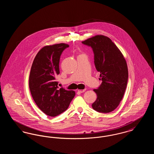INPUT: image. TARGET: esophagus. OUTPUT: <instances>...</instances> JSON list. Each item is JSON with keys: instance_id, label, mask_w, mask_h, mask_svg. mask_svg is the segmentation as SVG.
<instances>
[{"instance_id": "esophagus-1", "label": "esophagus", "mask_w": 154, "mask_h": 154, "mask_svg": "<svg viewBox=\"0 0 154 154\" xmlns=\"http://www.w3.org/2000/svg\"><path fill=\"white\" fill-rule=\"evenodd\" d=\"M85 91H86V89H81H81H79V90H78V92H80V93H82V92H84Z\"/></svg>"}]
</instances>
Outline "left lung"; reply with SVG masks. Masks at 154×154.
Returning a JSON list of instances; mask_svg holds the SVG:
<instances>
[{"mask_svg":"<svg viewBox=\"0 0 154 154\" xmlns=\"http://www.w3.org/2000/svg\"><path fill=\"white\" fill-rule=\"evenodd\" d=\"M82 43L92 48L96 69L100 73L102 81L99 88L94 89L97 99L92 107L97 112L109 113L117 107L124 95L128 80L126 62L108 37L97 35Z\"/></svg>","mask_w":154,"mask_h":154,"instance_id":"8db88e82","label":"left lung"}]
</instances>
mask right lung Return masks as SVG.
I'll return each instance as SVG.
<instances>
[{
	"label": "right lung",
	"mask_w": 154,
	"mask_h": 154,
	"mask_svg": "<svg viewBox=\"0 0 154 154\" xmlns=\"http://www.w3.org/2000/svg\"><path fill=\"white\" fill-rule=\"evenodd\" d=\"M68 44L47 45L37 54L30 72L29 86L38 107L50 117L67 110L75 96L73 91L58 89L56 76L59 74V59Z\"/></svg>",
	"instance_id": "right-lung-1"
}]
</instances>
